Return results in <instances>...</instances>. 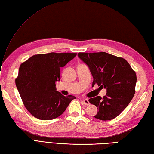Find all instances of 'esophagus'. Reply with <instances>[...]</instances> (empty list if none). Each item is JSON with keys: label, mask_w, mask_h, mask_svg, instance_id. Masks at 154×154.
Here are the masks:
<instances>
[{"label": "esophagus", "mask_w": 154, "mask_h": 154, "mask_svg": "<svg viewBox=\"0 0 154 154\" xmlns=\"http://www.w3.org/2000/svg\"><path fill=\"white\" fill-rule=\"evenodd\" d=\"M83 103H84V104H85V105H89V104H90V103L89 102L88 99H84V100H83Z\"/></svg>", "instance_id": "1"}]
</instances>
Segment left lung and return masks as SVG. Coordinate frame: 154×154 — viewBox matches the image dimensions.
<instances>
[{
    "label": "left lung",
    "instance_id": "8db88e82",
    "mask_svg": "<svg viewBox=\"0 0 154 154\" xmlns=\"http://www.w3.org/2000/svg\"><path fill=\"white\" fill-rule=\"evenodd\" d=\"M78 56L89 67L93 78L92 86L97 84L106 89L103 98L97 96L89 99L98 109L94 117L104 121L117 117L135 93V72L125 59L106 52L78 53Z\"/></svg>",
    "mask_w": 154,
    "mask_h": 154
}]
</instances>
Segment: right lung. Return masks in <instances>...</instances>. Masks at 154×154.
Instances as JSON below:
<instances>
[{"instance_id":"1","label":"right lung","mask_w":154,"mask_h":154,"mask_svg":"<svg viewBox=\"0 0 154 154\" xmlns=\"http://www.w3.org/2000/svg\"><path fill=\"white\" fill-rule=\"evenodd\" d=\"M76 56V53L35 55L22 63L16 85L25 108L34 117L50 120L61 116L76 97H65L56 89L60 69Z\"/></svg>"}]
</instances>
